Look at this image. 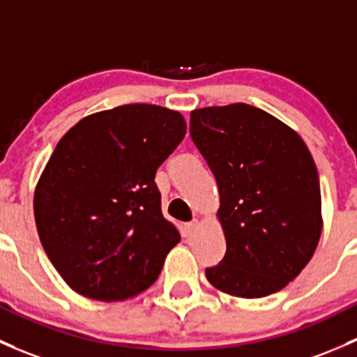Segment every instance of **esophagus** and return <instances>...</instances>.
Segmentation results:
<instances>
[{"instance_id": "1", "label": "esophagus", "mask_w": 357, "mask_h": 357, "mask_svg": "<svg viewBox=\"0 0 357 357\" xmlns=\"http://www.w3.org/2000/svg\"><path fill=\"white\" fill-rule=\"evenodd\" d=\"M197 227H198V220L186 222L185 224V238H191V236L195 234V231H197Z\"/></svg>"}]
</instances>
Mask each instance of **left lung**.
I'll list each match as a JSON object with an SVG mask.
<instances>
[{"label": "left lung", "mask_w": 357, "mask_h": 357, "mask_svg": "<svg viewBox=\"0 0 357 357\" xmlns=\"http://www.w3.org/2000/svg\"><path fill=\"white\" fill-rule=\"evenodd\" d=\"M190 135L217 179L227 250L205 268L236 298H264L301 273L320 241V179L303 138L255 106L191 111Z\"/></svg>", "instance_id": "obj_1"}]
</instances>
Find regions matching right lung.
<instances>
[{"instance_id":"1","label":"right lung","mask_w":357,"mask_h":357,"mask_svg":"<svg viewBox=\"0 0 357 357\" xmlns=\"http://www.w3.org/2000/svg\"><path fill=\"white\" fill-rule=\"evenodd\" d=\"M185 133L178 111L126 104L80 119L58 142L33 215L44 251L75 292L123 301L155 282L181 236L164 219L153 179Z\"/></svg>"}]
</instances>
